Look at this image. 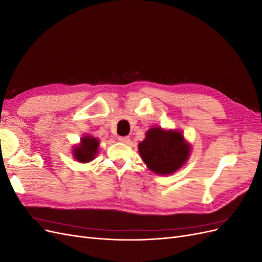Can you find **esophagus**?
Segmentation results:
<instances>
[{
	"label": "esophagus",
	"instance_id": "esophagus-1",
	"mask_svg": "<svg viewBox=\"0 0 262 262\" xmlns=\"http://www.w3.org/2000/svg\"><path fill=\"white\" fill-rule=\"evenodd\" d=\"M117 139L119 142H122V143H128L129 142V137H118Z\"/></svg>",
	"mask_w": 262,
	"mask_h": 262
}]
</instances>
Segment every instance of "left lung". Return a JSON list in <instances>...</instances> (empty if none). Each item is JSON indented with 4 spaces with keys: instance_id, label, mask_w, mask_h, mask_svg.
<instances>
[{
    "instance_id": "8db88e82",
    "label": "left lung",
    "mask_w": 262,
    "mask_h": 262,
    "mask_svg": "<svg viewBox=\"0 0 262 262\" xmlns=\"http://www.w3.org/2000/svg\"><path fill=\"white\" fill-rule=\"evenodd\" d=\"M139 152L147 167L158 175H169L179 169L190 154V146L178 131L158 126L149 129L139 144Z\"/></svg>"
}]
</instances>
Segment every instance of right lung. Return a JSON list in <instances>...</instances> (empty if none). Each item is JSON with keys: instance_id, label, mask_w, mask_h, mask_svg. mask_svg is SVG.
<instances>
[{"instance_id": "add662e5", "label": "right lung", "mask_w": 262, "mask_h": 262, "mask_svg": "<svg viewBox=\"0 0 262 262\" xmlns=\"http://www.w3.org/2000/svg\"><path fill=\"white\" fill-rule=\"evenodd\" d=\"M81 145L74 148V157L75 160L82 163H87L94 160L95 154L97 153L99 141L92 137H85L81 140Z\"/></svg>"}]
</instances>
